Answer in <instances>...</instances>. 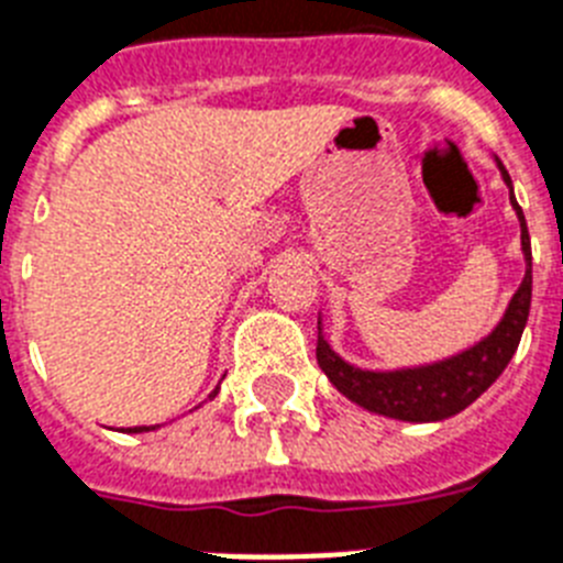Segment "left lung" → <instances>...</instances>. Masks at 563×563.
Returning a JSON list of instances; mask_svg holds the SVG:
<instances>
[{
	"label": "left lung",
	"instance_id": "8db88e82",
	"mask_svg": "<svg viewBox=\"0 0 563 563\" xmlns=\"http://www.w3.org/2000/svg\"><path fill=\"white\" fill-rule=\"evenodd\" d=\"M498 163V172L509 188V202H512L518 225H521V252L527 272L518 286V291L509 300L504 318L498 320L493 332L478 340L475 346L464 352L443 357V361L427 363V366H409V369H391L375 372L361 369L354 363L343 361L323 334V318H318V363L325 377L332 380L340 395H346L352 404L363 406L375 415L395 420H409V423H432V420L452 418V415L464 412L466 406L484 395L489 386L507 369L512 361L515 349L521 343L523 325L530 318L532 303V249H530V231L523 220L521 206L515 202L512 179L507 168Z\"/></svg>",
	"mask_w": 563,
	"mask_h": 563
}]
</instances>
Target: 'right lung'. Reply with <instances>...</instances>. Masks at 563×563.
<instances>
[{
    "label": "right lung",
    "mask_w": 563,
    "mask_h": 563,
    "mask_svg": "<svg viewBox=\"0 0 563 563\" xmlns=\"http://www.w3.org/2000/svg\"><path fill=\"white\" fill-rule=\"evenodd\" d=\"M217 391H220V386H217V389H214V391H211V395H209V398H214V395H217ZM151 429H157V427H134V429H125V432H131V434H136V432H151Z\"/></svg>",
    "instance_id": "add662e5"
}]
</instances>
